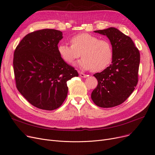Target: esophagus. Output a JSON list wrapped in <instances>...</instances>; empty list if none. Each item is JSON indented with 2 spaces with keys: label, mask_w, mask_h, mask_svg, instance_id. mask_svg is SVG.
I'll list each match as a JSON object with an SVG mask.
<instances>
[{
  "label": "esophagus",
  "mask_w": 155,
  "mask_h": 155,
  "mask_svg": "<svg viewBox=\"0 0 155 155\" xmlns=\"http://www.w3.org/2000/svg\"><path fill=\"white\" fill-rule=\"evenodd\" d=\"M79 76L81 77H82V78H87V75L83 73L82 72H79Z\"/></svg>",
  "instance_id": "obj_1"
}]
</instances>
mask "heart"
I'll use <instances>...</instances> for the list:
<instances>
[{
    "instance_id": "heart-1",
    "label": "heart",
    "mask_w": 155,
    "mask_h": 155,
    "mask_svg": "<svg viewBox=\"0 0 155 155\" xmlns=\"http://www.w3.org/2000/svg\"><path fill=\"white\" fill-rule=\"evenodd\" d=\"M71 45L61 43L58 51L61 57L68 64H72L81 56L83 57L78 65L83 69H91L97 72L104 71L111 63L114 51L112 45L107 39L87 33L73 36L71 38Z\"/></svg>"
}]
</instances>
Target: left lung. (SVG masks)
Masks as SVG:
<instances>
[{"mask_svg":"<svg viewBox=\"0 0 155 155\" xmlns=\"http://www.w3.org/2000/svg\"><path fill=\"white\" fill-rule=\"evenodd\" d=\"M94 32L108 38L114 56L112 64L93 75L98 80V85L91 97L96 105L111 108L126 101L137 86L140 54L129 36L115 28Z\"/></svg>","mask_w":155,"mask_h":155,"instance_id":"1","label":"left lung"}]
</instances>
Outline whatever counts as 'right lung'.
Segmentation results:
<instances>
[{
    "mask_svg": "<svg viewBox=\"0 0 155 155\" xmlns=\"http://www.w3.org/2000/svg\"><path fill=\"white\" fill-rule=\"evenodd\" d=\"M61 31L44 29L26 35L14 53L16 87L34 107L45 110L60 107L67 97V81L78 72L61 57Z\"/></svg>",
    "mask_w": 155,
    "mask_h": 155,
    "instance_id": "1",
    "label": "right lung"
}]
</instances>
